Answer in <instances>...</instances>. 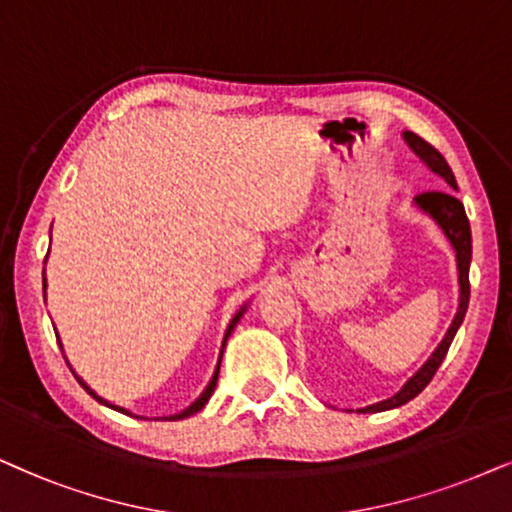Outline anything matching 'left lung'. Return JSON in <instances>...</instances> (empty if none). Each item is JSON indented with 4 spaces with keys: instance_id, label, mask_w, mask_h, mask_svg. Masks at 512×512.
<instances>
[{
    "instance_id": "8db88e82",
    "label": "left lung",
    "mask_w": 512,
    "mask_h": 512,
    "mask_svg": "<svg viewBox=\"0 0 512 512\" xmlns=\"http://www.w3.org/2000/svg\"><path fill=\"white\" fill-rule=\"evenodd\" d=\"M403 138L407 142V147H410L412 152L417 154L419 159L424 161L435 175L442 177V180H445L449 187L456 189V180H454L452 168L447 166L445 156H442L438 149L428 145V142L424 138H419L417 133L405 131ZM414 206H417L421 213L428 215L435 224H438V227L442 229V234L447 236L449 245L454 248L456 271H459V309H456V316L452 320V325H449L447 335L442 337L438 349H435L431 353V358H428L426 363L421 365L419 370L405 381V386L400 388V391L395 395H391V398L381 400V403L360 407V410H356L360 414L386 412V410H393V407L410 403L412 398H417V395L424 391L428 384H431L433 374L438 372L440 363L445 360L449 346H452V339L456 335V330L461 327L463 318H466V311H468V299H470L468 269H470V257H473V241H470V224H468L466 210H463V203L456 199L452 192H424V194L414 196Z\"/></svg>"
}]
</instances>
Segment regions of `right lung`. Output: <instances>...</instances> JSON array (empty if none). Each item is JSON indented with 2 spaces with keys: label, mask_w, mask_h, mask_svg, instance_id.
<instances>
[{
  "label": "right lung",
  "mask_w": 512,
  "mask_h": 512,
  "mask_svg": "<svg viewBox=\"0 0 512 512\" xmlns=\"http://www.w3.org/2000/svg\"><path fill=\"white\" fill-rule=\"evenodd\" d=\"M44 290H46V278H44ZM245 311H248V304H243V306H241V311H236V316H234V318H231V323H229V327H227V332H224V339H222V349H220V358H217V367H215V372H213V379H210V381H208L206 391H203V393L199 395V398H196V400H194V403H192V405H189V407H185V410H182V412H177V414H170V417H161L163 421H180V419H187V417H192V414H196V412H201V410H203V407H206V403H208V400H210V395H213V391H215V384H217V374H220V363H222V353H224V346H227V339H229V335H231V332H234V327L238 325V320H241V318H243V313H245ZM56 337H58V335H56ZM58 344H60V342H58ZM60 349H63V344H60ZM72 374H74V377H77V381H79V384H81V386H84V388H86V391H88V393H91L95 400H98V403H100V405H105V407H112V410H117V412H121V414H128V417H135V414H133V412H128V410H126V407L112 405V403H107V400H105V398H100V395H98V393H95V391H93V388H91V386H88V384H86V381H84V379H81V377H79V374H77V372H74V370H72ZM138 419H145V417H138ZM156 421H159V419H156Z\"/></svg>",
  "instance_id": "add662e5"
}]
</instances>
